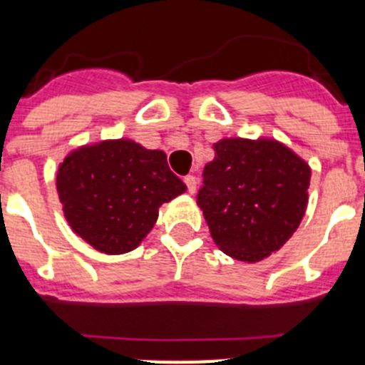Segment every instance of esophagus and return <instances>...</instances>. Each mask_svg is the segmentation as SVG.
Listing matches in <instances>:
<instances>
[{
    "label": "esophagus",
    "instance_id": "esophagus-1",
    "mask_svg": "<svg viewBox=\"0 0 365 365\" xmlns=\"http://www.w3.org/2000/svg\"><path fill=\"white\" fill-rule=\"evenodd\" d=\"M185 185H186V188H188L190 193L195 192V190H197V179H195V175H186Z\"/></svg>",
    "mask_w": 365,
    "mask_h": 365
}]
</instances>
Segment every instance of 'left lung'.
Wrapping results in <instances>:
<instances>
[{"mask_svg":"<svg viewBox=\"0 0 365 365\" xmlns=\"http://www.w3.org/2000/svg\"><path fill=\"white\" fill-rule=\"evenodd\" d=\"M214 151L197 192L212 237L235 259H263L299 227L311 168L276 140L225 138Z\"/></svg>","mask_w":365,"mask_h":365,"instance_id":"8db88e82","label":"left lung"}]
</instances>
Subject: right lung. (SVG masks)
Wrapping results in <instances>:
<instances>
[{
  "label": "right lung",
  "instance_id": "right-lung-1",
  "mask_svg": "<svg viewBox=\"0 0 365 365\" xmlns=\"http://www.w3.org/2000/svg\"><path fill=\"white\" fill-rule=\"evenodd\" d=\"M56 188L71 228L106 254L138 247L159 217V206L186 192L164 151L131 140L73 151L58 170Z\"/></svg>",
  "mask_w": 365,
  "mask_h": 365
}]
</instances>
